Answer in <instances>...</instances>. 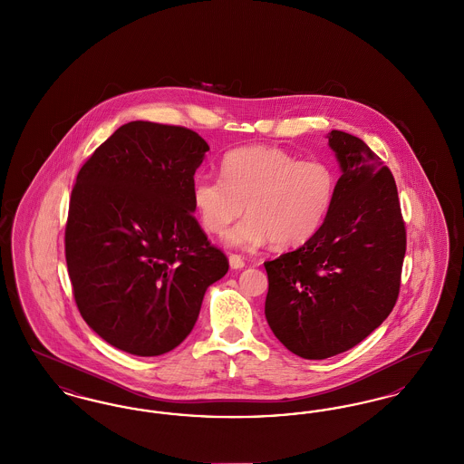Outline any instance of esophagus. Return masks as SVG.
Masks as SVG:
<instances>
[{"mask_svg":"<svg viewBox=\"0 0 464 464\" xmlns=\"http://www.w3.org/2000/svg\"><path fill=\"white\" fill-rule=\"evenodd\" d=\"M229 266H231V269H242L243 266H245L242 256L231 254V256H229Z\"/></svg>","mask_w":464,"mask_h":464,"instance_id":"1","label":"esophagus"}]
</instances>
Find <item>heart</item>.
<instances>
[{"instance_id":"obj_1","label":"heart","mask_w":464,"mask_h":464,"mask_svg":"<svg viewBox=\"0 0 464 464\" xmlns=\"http://www.w3.org/2000/svg\"><path fill=\"white\" fill-rule=\"evenodd\" d=\"M337 184L334 167L324 160L303 161L280 148L252 146L224 155L221 179L198 177L191 201L212 235H222L246 205L248 218L227 235L229 245L297 248L325 226Z\"/></svg>"}]
</instances>
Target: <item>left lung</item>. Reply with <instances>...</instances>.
<instances>
[{"instance_id":"8db88e82","label":"left lung","mask_w":464,"mask_h":464,"mask_svg":"<svg viewBox=\"0 0 464 464\" xmlns=\"http://www.w3.org/2000/svg\"><path fill=\"white\" fill-rule=\"evenodd\" d=\"M343 176L320 233L266 261V320L292 353L324 360L348 352L392 313L407 246L390 169L352 133L332 130Z\"/></svg>"}]
</instances>
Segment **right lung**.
I'll return each instance as SVG.
<instances>
[{
  "instance_id": "right-lung-1",
  "label": "right lung",
  "mask_w": 464,
  "mask_h": 464,
  "mask_svg": "<svg viewBox=\"0 0 464 464\" xmlns=\"http://www.w3.org/2000/svg\"><path fill=\"white\" fill-rule=\"evenodd\" d=\"M207 151L189 129L130 121L78 172L64 235L72 295L90 329L121 352L174 350L229 269L193 216Z\"/></svg>"
}]
</instances>
